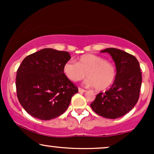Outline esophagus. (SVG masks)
Listing matches in <instances>:
<instances>
[{"instance_id": "34e87169", "label": "esophagus", "mask_w": 154, "mask_h": 154, "mask_svg": "<svg viewBox=\"0 0 154 154\" xmlns=\"http://www.w3.org/2000/svg\"><path fill=\"white\" fill-rule=\"evenodd\" d=\"M78 91H79V92H80V93H84V92L86 91V90L83 89V88H79Z\"/></svg>"}]
</instances>
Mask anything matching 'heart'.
I'll use <instances>...</instances> for the list:
<instances>
[{
	"instance_id": "1",
	"label": "heart",
	"mask_w": 154,
	"mask_h": 154,
	"mask_svg": "<svg viewBox=\"0 0 154 154\" xmlns=\"http://www.w3.org/2000/svg\"><path fill=\"white\" fill-rule=\"evenodd\" d=\"M63 72L69 79L77 82L87 76L85 83L103 91L113 84L116 78V68L112 63L100 56L87 54L81 56L77 63L69 61L64 63Z\"/></svg>"
}]
</instances>
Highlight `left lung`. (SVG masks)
I'll list each match as a JSON object with an SVG mask.
<instances>
[{
  "mask_svg": "<svg viewBox=\"0 0 154 154\" xmlns=\"http://www.w3.org/2000/svg\"><path fill=\"white\" fill-rule=\"evenodd\" d=\"M101 52L109 53L115 62L116 78L110 89L97 94L91 106L98 115L116 119L125 115L137 103L142 74L138 61L132 55L114 48Z\"/></svg>",
  "mask_w": 154,
  "mask_h": 154,
  "instance_id": "obj_1",
  "label": "left lung"
}]
</instances>
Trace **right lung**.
Returning <instances> with one entry per match:
<instances>
[{
	"mask_svg": "<svg viewBox=\"0 0 154 154\" xmlns=\"http://www.w3.org/2000/svg\"><path fill=\"white\" fill-rule=\"evenodd\" d=\"M70 59L67 51L43 48L23 60L17 72V95L32 116L50 120L66 110L72 97L78 92L63 70Z\"/></svg>",
	"mask_w": 154,
	"mask_h": 154,
	"instance_id": "obj_1",
	"label": "right lung"
}]
</instances>
